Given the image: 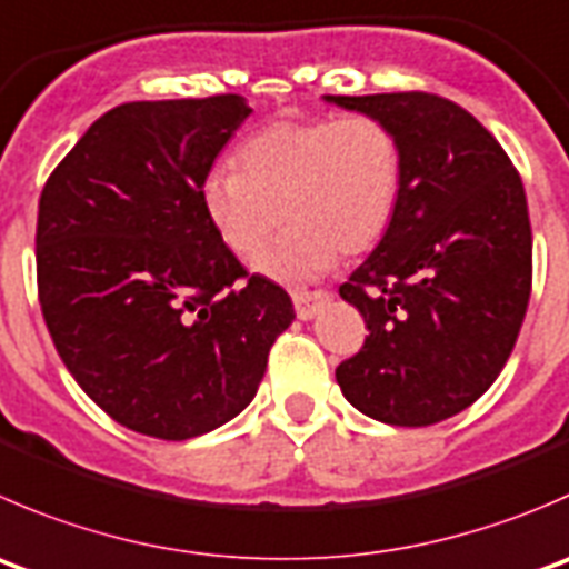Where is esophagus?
Returning <instances> with one entry per match:
<instances>
[{"label":"esophagus","mask_w":569,"mask_h":569,"mask_svg":"<svg viewBox=\"0 0 569 569\" xmlns=\"http://www.w3.org/2000/svg\"><path fill=\"white\" fill-rule=\"evenodd\" d=\"M291 300H295V311L302 322L317 317L325 308V302L330 300L328 291H291Z\"/></svg>","instance_id":"obj_1"}]
</instances>
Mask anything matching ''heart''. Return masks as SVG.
<instances>
[{
  "instance_id": "1",
  "label": "heart",
  "mask_w": 569,
  "mask_h": 569,
  "mask_svg": "<svg viewBox=\"0 0 569 569\" xmlns=\"http://www.w3.org/2000/svg\"><path fill=\"white\" fill-rule=\"evenodd\" d=\"M233 172H211L202 208L230 252L252 258L274 228L289 222L256 261L258 272L306 283L380 241L400 200L397 136L372 116L278 121L239 147Z\"/></svg>"
}]
</instances>
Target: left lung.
Instances as JSON below:
<instances>
[{
    "mask_svg": "<svg viewBox=\"0 0 569 569\" xmlns=\"http://www.w3.org/2000/svg\"><path fill=\"white\" fill-rule=\"evenodd\" d=\"M325 102L383 121L402 158L391 224L339 286L369 336L336 380L378 422H442L472 406L515 350L531 297L526 189L492 132L450 99L408 91Z\"/></svg>",
    "mask_w": 569,
    "mask_h": 569,
    "instance_id": "obj_1",
    "label": "left lung"
}]
</instances>
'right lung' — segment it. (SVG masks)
<instances>
[{"label":"right lung","instance_id":"obj_1","mask_svg":"<svg viewBox=\"0 0 569 569\" xmlns=\"http://www.w3.org/2000/svg\"><path fill=\"white\" fill-rule=\"evenodd\" d=\"M239 93L99 116L38 202V300L71 378L108 417L183 442L256 397L289 295L248 278L202 208L241 121Z\"/></svg>","mask_w":569,"mask_h":569}]
</instances>
